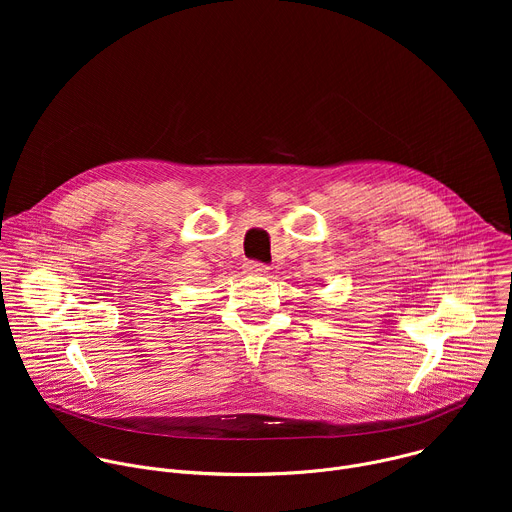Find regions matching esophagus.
Segmentation results:
<instances>
[{"mask_svg":"<svg viewBox=\"0 0 512 512\" xmlns=\"http://www.w3.org/2000/svg\"><path fill=\"white\" fill-rule=\"evenodd\" d=\"M267 265H263V263H257V261H249V263H245V271L249 273V275H265L267 273Z\"/></svg>","mask_w":512,"mask_h":512,"instance_id":"esophagus-1","label":"esophagus"}]
</instances>
